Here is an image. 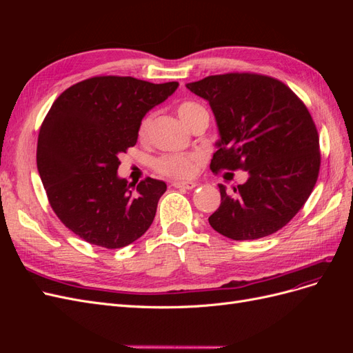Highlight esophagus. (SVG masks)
Returning a JSON list of instances; mask_svg holds the SVG:
<instances>
[{
	"instance_id": "34e87169",
	"label": "esophagus",
	"mask_w": 353,
	"mask_h": 353,
	"mask_svg": "<svg viewBox=\"0 0 353 353\" xmlns=\"http://www.w3.org/2000/svg\"><path fill=\"white\" fill-rule=\"evenodd\" d=\"M172 185L175 188H185V190H193L197 187V184L193 183V181H174Z\"/></svg>"
}]
</instances>
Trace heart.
<instances>
[{
  "mask_svg": "<svg viewBox=\"0 0 353 353\" xmlns=\"http://www.w3.org/2000/svg\"><path fill=\"white\" fill-rule=\"evenodd\" d=\"M176 114L179 119L183 121V123L190 128L197 119H200L201 116H208V112L197 101L184 100L176 105ZM150 123H152V116L145 114L140 121V123H138V130H137L138 138L144 140L148 134V130H150ZM199 165H200V156L178 153V154H165L162 157H159L154 162V169L163 176L184 179V178L193 176L196 174Z\"/></svg>",
  "mask_w": 353,
  "mask_h": 353,
  "instance_id": "b5f03b06",
  "label": "heart"
}]
</instances>
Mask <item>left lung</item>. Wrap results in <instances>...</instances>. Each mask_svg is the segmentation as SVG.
<instances>
[{
  "label": "left lung",
  "instance_id": "obj_1",
  "mask_svg": "<svg viewBox=\"0 0 353 353\" xmlns=\"http://www.w3.org/2000/svg\"><path fill=\"white\" fill-rule=\"evenodd\" d=\"M187 88L209 101L221 140L210 169L249 174L228 194L210 227L231 240L276 232L302 209L319 174V138L303 101L281 81L258 73L213 74Z\"/></svg>",
  "mask_w": 353,
  "mask_h": 353
}]
</instances>
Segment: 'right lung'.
<instances>
[{"instance_id":"1","label":"right lung","mask_w":353,"mask_h":353,"mask_svg":"<svg viewBox=\"0 0 353 353\" xmlns=\"http://www.w3.org/2000/svg\"><path fill=\"white\" fill-rule=\"evenodd\" d=\"M178 82L94 77L72 85L41 125L37 165L50 205L65 227L90 244L121 249L150 228L163 181L132 191L117 176L119 154L137 144L138 123Z\"/></svg>"}]
</instances>
